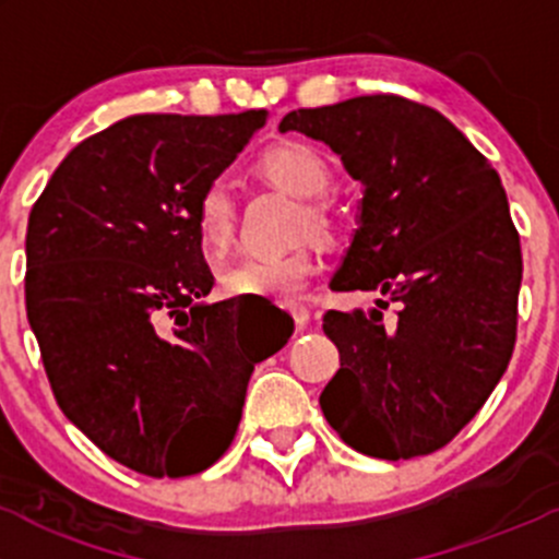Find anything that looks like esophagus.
<instances>
[{"label": "esophagus", "mask_w": 559, "mask_h": 559, "mask_svg": "<svg viewBox=\"0 0 559 559\" xmlns=\"http://www.w3.org/2000/svg\"><path fill=\"white\" fill-rule=\"evenodd\" d=\"M292 316H295L297 326H306L311 321V311L306 306H292Z\"/></svg>", "instance_id": "obj_1"}]
</instances>
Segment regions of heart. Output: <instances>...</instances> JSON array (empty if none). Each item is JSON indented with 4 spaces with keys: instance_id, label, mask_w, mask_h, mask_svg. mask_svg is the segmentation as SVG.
Instances as JSON below:
<instances>
[{
    "instance_id": "obj_1",
    "label": "heart",
    "mask_w": 559,
    "mask_h": 559,
    "mask_svg": "<svg viewBox=\"0 0 559 559\" xmlns=\"http://www.w3.org/2000/svg\"><path fill=\"white\" fill-rule=\"evenodd\" d=\"M264 180L302 200L295 216V238L335 243L341 238V213L324 200L332 186V167L321 151L308 143H278L264 151L257 162ZM240 202L227 175H216L200 189L194 202V229L202 248L211 257H222L238 235ZM319 262L311 243H300L281 257H248L224 270L222 292L227 297H257V300L292 302L306 292Z\"/></svg>"
}]
</instances>
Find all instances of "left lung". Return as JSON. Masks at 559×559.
<instances>
[{
  "mask_svg": "<svg viewBox=\"0 0 559 559\" xmlns=\"http://www.w3.org/2000/svg\"><path fill=\"white\" fill-rule=\"evenodd\" d=\"M278 129L326 143L365 186L359 229L330 286L381 300L370 316L324 313L341 370L321 411L368 456L438 452L514 354L522 248L500 175L449 118L397 94L302 107Z\"/></svg>",
  "mask_w": 559,
  "mask_h": 559,
  "instance_id": "8db88e82",
  "label": "left lung"
}]
</instances>
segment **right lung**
Returning <instances> with one entry per match:
<instances>
[{
  "label": "right lung",
  "instance_id": "1",
  "mask_svg": "<svg viewBox=\"0 0 559 559\" xmlns=\"http://www.w3.org/2000/svg\"><path fill=\"white\" fill-rule=\"evenodd\" d=\"M267 110L143 112L64 156L26 227V316L67 419L151 478L194 476L233 443L253 365L289 341L240 302H197L213 273L202 186Z\"/></svg>",
  "mask_w": 559,
  "mask_h": 559
}]
</instances>
